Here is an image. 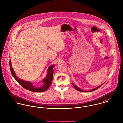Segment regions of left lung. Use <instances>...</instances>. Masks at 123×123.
<instances>
[{
  "mask_svg": "<svg viewBox=\"0 0 123 123\" xmlns=\"http://www.w3.org/2000/svg\"><path fill=\"white\" fill-rule=\"evenodd\" d=\"M103 84H101V85H100V86H98V87H96L95 88H94V89H92V90H90V91H83V90H81L80 88H79L78 87H77L76 85H74V83H73V86H74V87L77 90H78V91H80V92H92V91H94V90H96V89H98L99 88H100L101 86H102L103 85Z\"/></svg>",
  "mask_w": 123,
  "mask_h": 123,
  "instance_id": "obj_1",
  "label": "left lung"
}]
</instances>
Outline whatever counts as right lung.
Segmentation results:
<instances>
[{
  "mask_svg": "<svg viewBox=\"0 0 123 123\" xmlns=\"http://www.w3.org/2000/svg\"><path fill=\"white\" fill-rule=\"evenodd\" d=\"M55 65H50L48 70H47V74L46 75V77L42 81L43 84L41 87H36L32 84L31 82L29 81H26L23 80L22 79H19L16 75L15 73L14 72L13 69L11 65V62L10 59H9V66L11 73L12 74V76L15 79V80L18 82L24 88L32 91L34 92H43L46 91L47 90L49 89V86H50L53 79V68Z\"/></svg>",
  "mask_w": 123,
  "mask_h": 123,
  "instance_id": "add662e5",
  "label": "right lung"
}]
</instances>
